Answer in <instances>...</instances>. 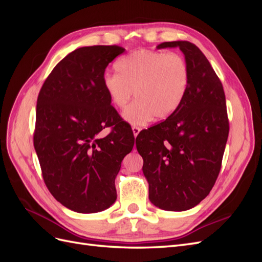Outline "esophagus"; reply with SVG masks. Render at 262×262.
Listing matches in <instances>:
<instances>
[{
    "label": "esophagus",
    "instance_id": "obj_1",
    "mask_svg": "<svg viewBox=\"0 0 262 262\" xmlns=\"http://www.w3.org/2000/svg\"><path fill=\"white\" fill-rule=\"evenodd\" d=\"M132 131H133L134 137H138V134H139V133H140V131H141V128H140V126L133 125V126H132Z\"/></svg>",
    "mask_w": 262,
    "mask_h": 262
}]
</instances>
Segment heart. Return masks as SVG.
I'll use <instances>...</instances> for the list:
<instances>
[{"mask_svg": "<svg viewBox=\"0 0 262 262\" xmlns=\"http://www.w3.org/2000/svg\"><path fill=\"white\" fill-rule=\"evenodd\" d=\"M116 74L104 77V89L118 109H125L124 119L131 124H144L154 116L165 119L175 113L184 100L190 71L182 55L140 49L115 63Z\"/></svg>", "mask_w": 262, "mask_h": 262, "instance_id": "heart-1", "label": "heart"}]
</instances>
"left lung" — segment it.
I'll return each instance as SVG.
<instances>
[{
    "mask_svg": "<svg viewBox=\"0 0 262 262\" xmlns=\"http://www.w3.org/2000/svg\"><path fill=\"white\" fill-rule=\"evenodd\" d=\"M179 47L190 71L184 100L166 120L139 133L148 199L166 211H186L207 196L217 179L229 132L225 94L219 76L198 47L168 41L158 49Z\"/></svg>",
    "mask_w": 262,
    "mask_h": 262,
    "instance_id": "1",
    "label": "left lung"
}]
</instances>
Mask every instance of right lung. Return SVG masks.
Instances as JSON below:
<instances>
[{
	"label": "right lung",
	"mask_w": 262,
	"mask_h": 262,
	"mask_svg": "<svg viewBox=\"0 0 262 262\" xmlns=\"http://www.w3.org/2000/svg\"><path fill=\"white\" fill-rule=\"evenodd\" d=\"M124 48L82 47L46 78L37 99L34 146L45 184L55 200L78 213L109 208L115 179L134 145L104 89L108 64ZM112 127L105 138L99 132Z\"/></svg>",
	"instance_id": "right-lung-1"
}]
</instances>
